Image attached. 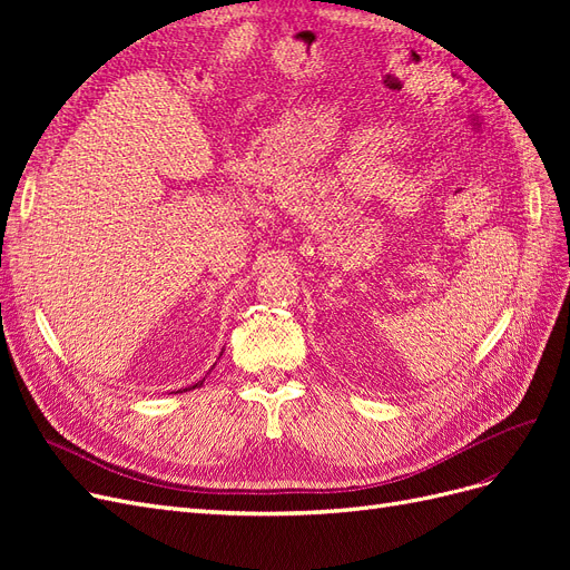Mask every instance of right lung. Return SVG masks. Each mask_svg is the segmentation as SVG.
<instances>
[{
	"label": "right lung",
	"instance_id": "obj_1",
	"mask_svg": "<svg viewBox=\"0 0 570 570\" xmlns=\"http://www.w3.org/2000/svg\"><path fill=\"white\" fill-rule=\"evenodd\" d=\"M199 385H202V381H199V383H197V385H193V387H199Z\"/></svg>",
	"mask_w": 570,
	"mask_h": 570
}]
</instances>
